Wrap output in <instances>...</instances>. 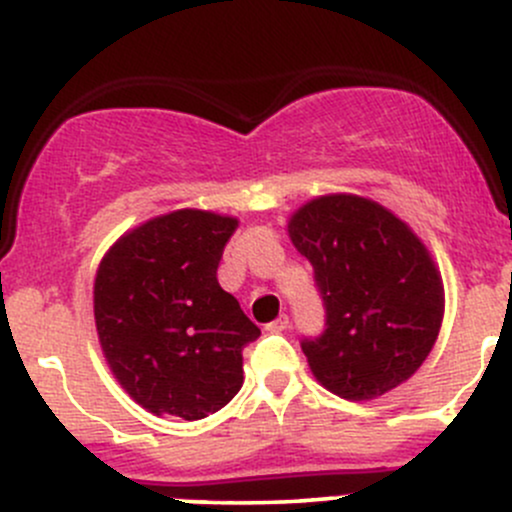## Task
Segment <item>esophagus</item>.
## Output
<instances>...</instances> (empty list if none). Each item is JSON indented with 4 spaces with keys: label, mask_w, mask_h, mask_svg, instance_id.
Masks as SVG:
<instances>
[{
    "label": "esophagus",
    "mask_w": 512,
    "mask_h": 512,
    "mask_svg": "<svg viewBox=\"0 0 512 512\" xmlns=\"http://www.w3.org/2000/svg\"><path fill=\"white\" fill-rule=\"evenodd\" d=\"M284 330H289V316H279L267 325V333H284Z\"/></svg>",
    "instance_id": "obj_1"
}]
</instances>
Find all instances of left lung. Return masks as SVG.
Instances as JSON below:
<instances>
[{
	"instance_id": "8db88e82",
	"label": "left lung",
	"mask_w": 512,
	"mask_h": 512,
	"mask_svg": "<svg viewBox=\"0 0 512 512\" xmlns=\"http://www.w3.org/2000/svg\"><path fill=\"white\" fill-rule=\"evenodd\" d=\"M289 238L325 306L323 333L301 340L313 376L347 401L411 379L445 313L442 277L418 235L376 201L328 194L291 216Z\"/></svg>"
}]
</instances>
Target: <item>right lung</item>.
Returning a JSON list of instances; mask_svg holds the SVG:
<instances>
[{
    "instance_id": "obj_1",
    "label": "right lung",
    "mask_w": 512,
    "mask_h": 512,
    "mask_svg": "<svg viewBox=\"0 0 512 512\" xmlns=\"http://www.w3.org/2000/svg\"><path fill=\"white\" fill-rule=\"evenodd\" d=\"M235 228L238 218L179 209L128 230L101 260V352L145 411L201 420L243 386V347L260 328L216 277Z\"/></svg>"
}]
</instances>
